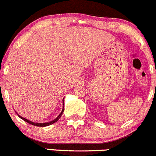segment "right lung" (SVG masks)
Here are the masks:
<instances>
[{"label":"right lung","mask_w":156,"mask_h":156,"mask_svg":"<svg viewBox=\"0 0 156 156\" xmlns=\"http://www.w3.org/2000/svg\"><path fill=\"white\" fill-rule=\"evenodd\" d=\"M64 108H63V110H62V112H61V113L60 114V115H59V116H58V118H56V119H55V120H54V121H50V122H48V123H42V124H40V123H33V122H32V121H29V120L26 119V118H22V117H21V116H19V115H18V116H19L20 118H21V119H23V121H26V122H27V123H29V124H32V125H34V126H37V127H46V126L51 125V124H54V123L57 122V121H58V120L60 119V118H61V115H62V114H63V112H64Z\"/></svg>","instance_id":"obj_1"}]
</instances>
